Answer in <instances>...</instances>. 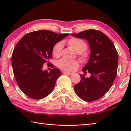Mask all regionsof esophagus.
Returning <instances> with one entry per match:
<instances>
[{
  "mask_svg": "<svg viewBox=\"0 0 131 131\" xmlns=\"http://www.w3.org/2000/svg\"><path fill=\"white\" fill-rule=\"evenodd\" d=\"M62 72H63V74H66V75H72V74H73L72 73H71V72H68V71H63Z\"/></svg>",
  "mask_w": 131,
  "mask_h": 131,
  "instance_id": "esophagus-1",
  "label": "esophagus"
}]
</instances>
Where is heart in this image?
Wrapping results in <instances>:
<instances>
[{"mask_svg":"<svg viewBox=\"0 0 131 131\" xmlns=\"http://www.w3.org/2000/svg\"><path fill=\"white\" fill-rule=\"evenodd\" d=\"M67 45L71 49L78 53L81 61H84L87 59V54L84 52L87 48L86 42L83 39L78 38H71L67 41ZM62 49L61 42H57L54 45L52 48V54L54 57H58L60 55ZM57 65L60 68L66 71H71L79 66V62L77 60L69 61L66 59H61L59 61Z\"/></svg>","mask_w":131,"mask_h":131,"instance_id":"obj_1","label":"heart"}]
</instances>
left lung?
Segmentation results:
<instances>
[{
	"instance_id": "1",
	"label": "left lung",
	"mask_w": 131,
	"mask_h": 131,
	"mask_svg": "<svg viewBox=\"0 0 131 131\" xmlns=\"http://www.w3.org/2000/svg\"><path fill=\"white\" fill-rule=\"evenodd\" d=\"M74 37L88 41L90 49L89 61L82 71H88L90 78L80 74L81 80L74 86L80 98L86 102L96 100L107 93L117 75L118 54L113 42L104 33L95 29L72 33Z\"/></svg>"
}]
</instances>
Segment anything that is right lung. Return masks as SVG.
<instances>
[{
    "label": "right lung",
    "instance_id": "1",
    "mask_svg": "<svg viewBox=\"0 0 131 131\" xmlns=\"http://www.w3.org/2000/svg\"><path fill=\"white\" fill-rule=\"evenodd\" d=\"M68 35L40 30L27 33L17 43L12 53V68L18 85L26 95L40 99L52 92L61 71L56 68L50 72L43 70V65L52 58L54 45Z\"/></svg>",
    "mask_w": 131,
    "mask_h": 131
}]
</instances>
